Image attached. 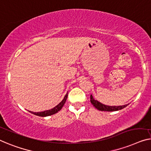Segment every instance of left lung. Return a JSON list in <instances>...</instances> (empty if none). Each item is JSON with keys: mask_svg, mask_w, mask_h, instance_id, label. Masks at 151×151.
I'll return each mask as SVG.
<instances>
[{"mask_svg": "<svg viewBox=\"0 0 151 151\" xmlns=\"http://www.w3.org/2000/svg\"><path fill=\"white\" fill-rule=\"evenodd\" d=\"M90 101H91V103L96 109H97L99 111H109V112H112V111H119V110H121L123 109H124L126 106H127L128 104H125L123 106H107L105 104H103L102 103H100V102H98V100H94V98H93L92 95L90 96Z\"/></svg>", "mask_w": 151, "mask_h": 151, "instance_id": "8db88e82", "label": "left lung"}]
</instances>
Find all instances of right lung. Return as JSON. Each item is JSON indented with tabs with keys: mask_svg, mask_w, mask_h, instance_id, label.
<instances>
[{
	"mask_svg": "<svg viewBox=\"0 0 151 151\" xmlns=\"http://www.w3.org/2000/svg\"><path fill=\"white\" fill-rule=\"evenodd\" d=\"M67 98H68V93L66 94V96H64V99H63L61 102H60L57 106H55V107L53 108V109H50V110H47V111H42V112H32V111H29V112H31V113L34 114H35V115H37V116H43V117H44V116L52 115V114L57 113L58 111H60V110L62 109L63 106L64 105L65 102H66Z\"/></svg>",
	"mask_w": 151,
	"mask_h": 151,
	"instance_id": "add662e5",
	"label": "right lung"
}]
</instances>
